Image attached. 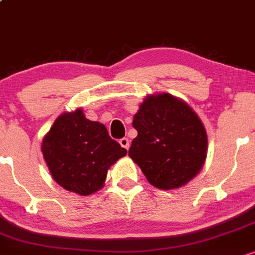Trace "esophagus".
I'll return each instance as SVG.
<instances>
[{"label":"esophagus","instance_id":"esophagus-1","mask_svg":"<svg viewBox=\"0 0 255 255\" xmlns=\"http://www.w3.org/2000/svg\"><path fill=\"white\" fill-rule=\"evenodd\" d=\"M119 143L123 148H125V149H128V147H130V142H128V139L127 138V137H124V138H120Z\"/></svg>","mask_w":255,"mask_h":255}]
</instances>
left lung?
<instances>
[{"instance_id": "left-lung-1", "label": "left lung", "mask_w": 255, "mask_h": 255, "mask_svg": "<svg viewBox=\"0 0 255 255\" xmlns=\"http://www.w3.org/2000/svg\"><path fill=\"white\" fill-rule=\"evenodd\" d=\"M137 130L128 156L155 188L171 190L190 182L207 156V132L195 111L168 93L148 95L133 116Z\"/></svg>"}]
</instances>
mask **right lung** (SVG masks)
<instances>
[{
    "instance_id": "add662e5",
    "label": "right lung",
    "mask_w": 255,
    "mask_h": 255,
    "mask_svg": "<svg viewBox=\"0 0 255 255\" xmlns=\"http://www.w3.org/2000/svg\"><path fill=\"white\" fill-rule=\"evenodd\" d=\"M41 149L54 181L83 196L101 189L108 168L128 153L104 124L85 118L82 108L56 118Z\"/></svg>"
}]
</instances>
